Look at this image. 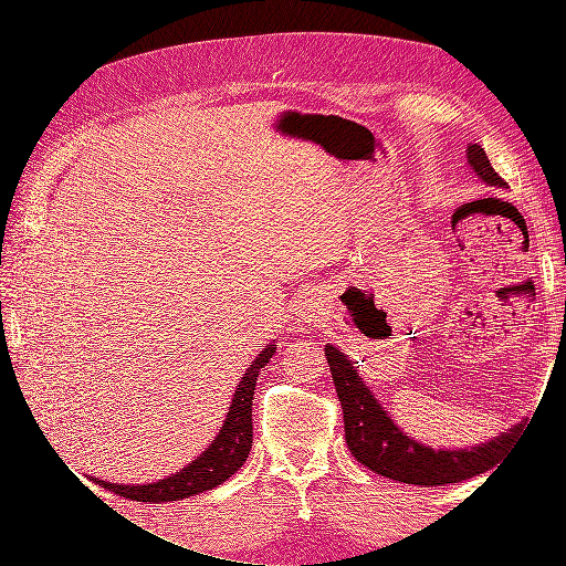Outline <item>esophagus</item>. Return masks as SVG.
<instances>
[{
  "label": "esophagus",
  "mask_w": 566,
  "mask_h": 566,
  "mask_svg": "<svg viewBox=\"0 0 566 566\" xmlns=\"http://www.w3.org/2000/svg\"><path fill=\"white\" fill-rule=\"evenodd\" d=\"M300 312H302V316L310 318V323H312V321H316V312H314V304H312V302H302Z\"/></svg>",
  "instance_id": "34e87169"
}]
</instances>
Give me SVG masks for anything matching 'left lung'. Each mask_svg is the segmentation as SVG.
<instances>
[{"label": "left lung", "instance_id": "1", "mask_svg": "<svg viewBox=\"0 0 566 566\" xmlns=\"http://www.w3.org/2000/svg\"><path fill=\"white\" fill-rule=\"evenodd\" d=\"M468 163L472 172L484 184L507 188V184L491 167L486 150L479 144L468 146ZM325 358H328L337 399L342 403V416H345V437L349 451L361 465L387 479H394V482L443 486L482 474L501 460V455L512 447V441L522 434L526 424L524 418L499 437L476 443V447L470 449L424 447V443L408 437L389 418L345 352L325 345Z\"/></svg>", "mask_w": 566, "mask_h": 566}]
</instances>
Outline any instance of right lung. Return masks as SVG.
I'll return each instance as SVG.
<instances>
[{
	"label": "right lung",
	"instance_id": "add662e5",
	"mask_svg": "<svg viewBox=\"0 0 566 566\" xmlns=\"http://www.w3.org/2000/svg\"><path fill=\"white\" fill-rule=\"evenodd\" d=\"M276 352V342L266 345V349L254 358L252 366L245 370L235 387V394L229 406L224 424H221L214 441L205 449L196 460L188 462L177 474L158 479L153 484H111L104 479H94L98 486H104L123 499L142 501V503H167L181 501L188 495H198L224 484L231 474L243 465L252 449V397L260 370L269 364V358Z\"/></svg>",
	"mask_w": 566,
	"mask_h": 566
}]
</instances>
